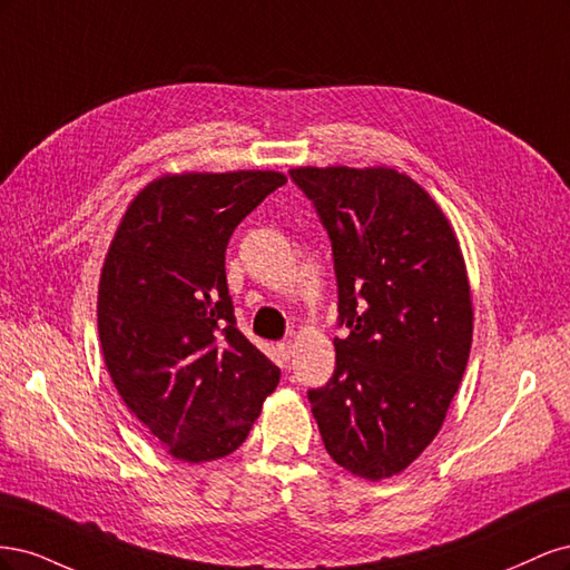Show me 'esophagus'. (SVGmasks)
Wrapping results in <instances>:
<instances>
[{"label": "esophagus", "instance_id": "1", "mask_svg": "<svg viewBox=\"0 0 570 570\" xmlns=\"http://www.w3.org/2000/svg\"><path fill=\"white\" fill-rule=\"evenodd\" d=\"M278 352H281V356H283L285 361H289L292 352H295V344H292V342H281V344H278Z\"/></svg>", "mask_w": 570, "mask_h": 570}]
</instances>
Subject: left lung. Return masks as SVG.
Masks as SVG:
<instances>
[{
	"label": "left lung",
	"mask_w": 570,
	"mask_h": 570,
	"mask_svg": "<svg viewBox=\"0 0 570 570\" xmlns=\"http://www.w3.org/2000/svg\"><path fill=\"white\" fill-rule=\"evenodd\" d=\"M331 237L335 373L308 390L327 454L354 475L404 471L435 440L469 364L471 287L450 220L394 168H292Z\"/></svg>",
	"instance_id": "1"
}]
</instances>
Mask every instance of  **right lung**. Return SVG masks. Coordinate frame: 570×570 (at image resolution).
<instances>
[{
	"label": "right lung",
	"instance_id": "1",
	"mask_svg": "<svg viewBox=\"0 0 570 570\" xmlns=\"http://www.w3.org/2000/svg\"><path fill=\"white\" fill-rule=\"evenodd\" d=\"M285 183L275 170L164 176L132 199L109 247L101 352L126 406L180 461L235 452L281 381L237 331L226 249Z\"/></svg>",
	"mask_w": 570,
	"mask_h": 570
}]
</instances>
